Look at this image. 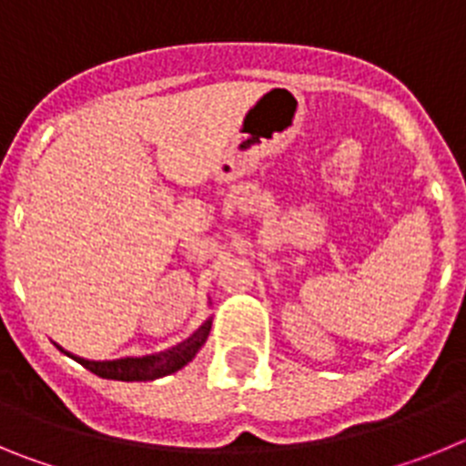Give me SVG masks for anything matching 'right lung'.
I'll return each mask as SVG.
<instances>
[{
    "mask_svg": "<svg viewBox=\"0 0 466 466\" xmlns=\"http://www.w3.org/2000/svg\"><path fill=\"white\" fill-rule=\"evenodd\" d=\"M209 329H212V319H205L196 331L188 336L187 340L177 343L175 348H167L163 352H156V355H144V357H121V360H111V361H93L84 360V357H76L67 350H63L60 345L57 348L63 350L65 355L72 357L74 361H79L84 369H88L95 376L106 378V380H156V378L170 376V373L179 371L193 357L198 355V350L203 348L205 340L209 336Z\"/></svg>",
    "mask_w": 466,
    "mask_h": 466,
    "instance_id": "obj_1",
    "label": "right lung"
}]
</instances>
